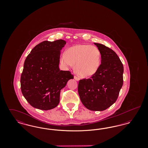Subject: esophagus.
<instances>
[{"label":"esophagus","mask_w":148,"mask_h":148,"mask_svg":"<svg viewBox=\"0 0 148 148\" xmlns=\"http://www.w3.org/2000/svg\"><path fill=\"white\" fill-rule=\"evenodd\" d=\"M74 77V79H75L76 80H77V81H79V80H80V78L78 77H77V76H76V75H75Z\"/></svg>","instance_id":"1"}]
</instances>
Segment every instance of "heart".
<instances>
[{"label": "heart", "mask_w": 148, "mask_h": 148, "mask_svg": "<svg viewBox=\"0 0 148 148\" xmlns=\"http://www.w3.org/2000/svg\"><path fill=\"white\" fill-rule=\"evenodd\" d=\"M66 66L75 65V71L82 77H91L100 66L101 53L98 48L89 44H77L68 48L61 57Z\"/></svg>", "instance_id": "1"}]
</instances>
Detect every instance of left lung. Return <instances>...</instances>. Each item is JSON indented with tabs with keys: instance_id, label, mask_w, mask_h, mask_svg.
Here are the masks:
<instances>
[{
	"instance_id": "left-lung-1",
	"label": "left lung",
	"mask_w": 148,
	"mask_h": 148,
	"mask_svg": "<svg viewBox=\"0 0 148 148\" xmlns=\"http://www.w3.org/2000/svg\"><path fill=\"white\" fill-rule=\"evenodd\" d=\"M101 53V64L97 72L78 84V93L83 104L89 110L103 111L118 99L123 84L124 68L114 51L95 43Z\"/></svg>"
}]
</instances>
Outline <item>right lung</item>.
I'll return each mask as SVG.
<instances>
[{"mask_svg": "<svg viewBox=\"0 0 148 148\" xmlns=\"http://www.w3.org/2000/svg\"><path fill=\"white\" fill-rule=\"evenodd\" d=\"M66 42L44 41L36 45L26 58L21 77L22 94L33 107L44 110L56 108L60 92L74 76L60 71V50Z\"/></svg>", "mask_w": 148, "mask_h": 148, "instance_id": "obj_1", "label": "right lung"}]
</instances>
